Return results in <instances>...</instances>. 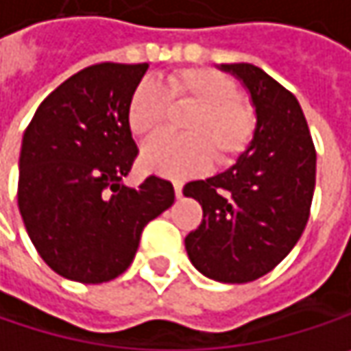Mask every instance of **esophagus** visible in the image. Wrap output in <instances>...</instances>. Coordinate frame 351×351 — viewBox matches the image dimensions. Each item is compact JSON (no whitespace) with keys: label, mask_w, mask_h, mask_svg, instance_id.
<instances>
[{"label":"esophagus","mask_w":351,"mask_h":351,"mask_svg":"<svg viewBox=\"0 0 351 351\" xmlns=\"http://www.w3.org/2000/svg\"><path fill=\"white\" fill-rule=\"evenodd\" d=\"M173 184H175V195L180 199V197H182V182H180V180H175Z\"/></svg>","instance_id":"1"}]
</instances>
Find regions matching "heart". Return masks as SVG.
Instances as JSON below:
<instances>
[{
	"label": "heart",
	"mask_w": 351,
	"mask_h": 351,
	"mask_svg": "<svg viewBox=\"0 0 351 351\" xmlns=\"http://www.w3.org/2000/svg\"><path fill=\"white\" fill-rule=\"evenodd\" d=\"M169 100L191 104L182 130L186 136L158 134L144 144L141 167L154 175H199L210 162L231 165L255 134V114L241 98L239 86L210 68H180L165 84L144 78L128 98L126 122L134 136H150L169 112Z\"/></svg>",
	"instance_id": "obj_1"
}]
</instances>
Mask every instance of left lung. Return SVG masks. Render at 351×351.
Returning a JSON list of instances; mask_svg holds the SVG:
<instances>
[{
  "label": "left lung",
  "instance_id": "8db88e82",
  "mask_svg": "<svg viewBox=\"0 0 351 351\" xmlns=\"http://www.w3.org/2000/svg\"><path fill=\"white\" fill-rule=\"evenodd\" d=\"M243 84L255 134L225 173L186 182L203 207L186 235L191 263L208 279L247 283L279 265L302 237L315 189V148L298 98L253 64H221Z\"/></svg>",
  "mask_w": 351,
  "mask_h": 351
}]
</instances>
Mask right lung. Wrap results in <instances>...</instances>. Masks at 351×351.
Returning <instances> with one entry per match:
<instances>
[{"label": "right lung", "instance_id": "right-lung-1", "mask_svg": "<svg viewBox=\"0 0 351 351\" xmlns=\"http://www.w3.org/2000/svg\"><path fill=\"white\" fill-rule=\"evenodd\" d=\"M148 64H96L60 84L36 110L19 152L17 207L58 275L104 283L130 267L148 221L175 203L169 180L124 184L138 154L126 122Z\"/></svg>", "mask_w": 351, "mask_h": 351}]
</instances>
